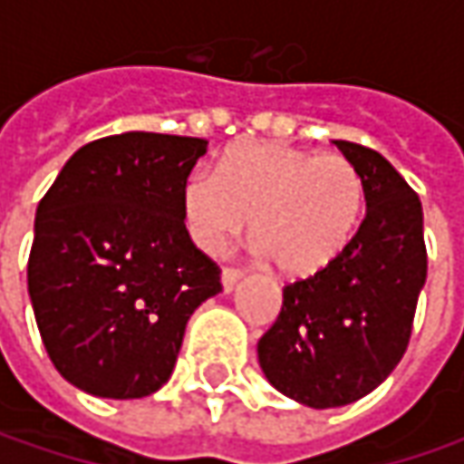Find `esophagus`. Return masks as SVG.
Returning a JSON list of instances; mask_svg holds the SVG:
<instances>
[{
	"label": "esophagus",
	"mask_w": 464,
	"mask_h": 464,
	"mask_svg": "<svg viewBox=\"0 0 464 464\" xmlns=\"http://www.w3.org/2000/svg\"><path fill=\"white\" fill-rule=\"evenodd\" d=\"M242 278V271H237V268H224L222 271V289L224 295H229L232 289H235V284Z\"/></svg>",
	"instance_id": "1"
}]
</instances>
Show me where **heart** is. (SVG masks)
Segmentation results:
<instances>
[{"label":"heart","mask_w":464,"mask_h":464,"mask_svg":"<svg viewBox=\"0 0 464 464\" xmlns=\"http://www.w3.org/2000/svg\"><path fill=\"white\" fill-rule=\"evenodd\" d=\"M188 237L217 253L240 235L250 237L284 276H314L353 240L364 214V180L341 154H312L276 141L240 144L219 168L190 172L180 193Z\"/></svg>","instance_id":"b5f03b06"}]
</instances>
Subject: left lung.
Segmentation results:
<instances>
[{"instance_id": "obj_1", "label": "left lung", "mask_w": 464, "mask_h": 464, "mask_svg": "<svg viewBox=\"0 0 464 464\" xmlns=\"http://www.w3.org/2000/svg\"><path fill=\"white\" fill-rule=\"evenodd\" d=\"M364 180L366 217L338 260L289 284L258 341L266 380L314 411L369 395L402 359L426 284L423 208L382 154L333 141Z\"/></svg>"}]
</instances>
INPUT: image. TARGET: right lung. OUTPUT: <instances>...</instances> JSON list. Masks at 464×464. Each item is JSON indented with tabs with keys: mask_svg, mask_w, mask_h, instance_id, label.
Masks as SVG:
<instances>
[{
	"mask_svg": "<svg viewBox=\"0 0 464 464\" xmlns=\"http://www.w3.org/2000/svg\"><path fill=\"white\" fill-rule=\"evenodd\" d=\"M206 144L150 131L90 141L38 204L27 295L51 362L87 395L157 392L190 314L222 292L180 208Z\"/></svg>",
	"mask_w": 464,
	"mask_h": 464,
	"instance_id": "1",
	"label": "right lung"
}]
</instances>
